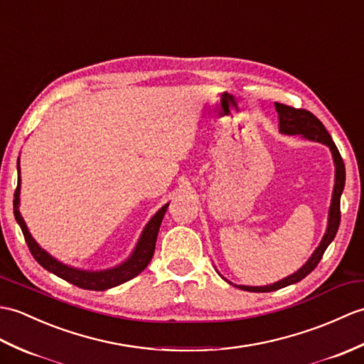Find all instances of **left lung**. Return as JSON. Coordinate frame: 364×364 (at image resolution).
<instances>
[{
	"label": "left lung",
	"mask_w": 364,
	"mask_h": 364,
	"mask_svg": "<svg viewBox=\"0 0 364 364\" xmlns=\"http://www.w3.org/2000/svg\"><path fill=\"white\" fill-rule=\"evenodd\" d=\"M277 114H279V130L281 133L285 134H302L304 138L311 139V141H318L323 142L326 146L331 147L332 155H333V161H335V188H333V196H332V205H331V210H328V226L327 231L324 234L323 240H321L319 247L315 250L311 257L306 262L301 269H298L296 273L282 279L276 284L267 285V287H245V285H239V289L247 290V291H256V293H267V291H274L279 289H284L287 285L296 284L299 281H302L304 277L307 274H310L314 269L316 268V265L319 264V260L323 259L324 251L327 250L328 245L335 239V235L338 232V226H340V220H341V210H340V200H341V193L344 189V183H346V167L343 163V158L338 151L335 142L332 139L331 134L326 130V127L323 125L318 117L310 113L309 109L304 108H294L290 105L285 104H279L274 102ZM231 284V282H230ZM237 287V285H235Z\"/></svg>",
	"instance_id": "left-lung-1"
}]
</instances>
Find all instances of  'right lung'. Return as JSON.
<instances>
[{"mask_svg":"<svg viewBox=\"0 0 364 364\" xmlns=\"http://www.w3.org/2000/svg\"><path fill=\"white\" fill-rule=\"evenodd\" d=\"M18 203H20V166H18V184H16V189L14 193V215H15V220L18 222L21 228L24 240L28 243L31 255L41 267L53 274L62 277L63 281L79 287V289L95 290V291L113 289L116 285H121L127 281H130V279H133L134 276H138L142 269H146V267L150 264L151 257H154L159 226H161L163 217L168 206V205L163 206L154 217H151V220L147 223L146 228H144L141 239L136 245V248H134L132 257L129 260H125L122 265L112 269H105V272H82V269H75L68 265H63L62 262L50 257L43 248L38 247V243L32 239L31 232L28 231V226L23 220V217L18 210Z\"/></svg>","mask_w":364,"mask_h":364,"instance_id":"obj_1","label":"right lung"}]
</instances>
